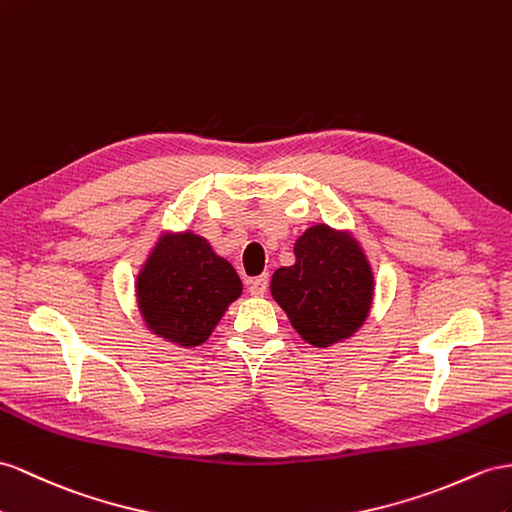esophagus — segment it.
Segmentation results:
<instances>
[{
	"label": "esophagus",
	"instance_id": "esophagus-1",
	"mask_svg": "<svg viewBox=\"0 0 512 512\" xmlns=\"http://www.w3.org/2000/svg\"><path fill=\"white\" fill-rule=\"evenodd\" d=\"M268 290V274H261V277L248 279V292L253 296H264Z\"/></svg>",
	"mask_w": 512,
	"mask_h": 512
}]
</instances>
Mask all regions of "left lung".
<instances>
[{"instance_id":"obj_1","label":"left lung","mask_w":512,"mask_h":512,"mask_svg":"<svg viewBox=\"0 0 512 512\" xmlns=\"http://www.w3.org/2000/svg\"><path fill=\"white\" fill-rule=\"evenodd\" d=\"M296 264L272 274L270 290L294 329L313 346L355 333L368 316L372 270L350 235L311 227L294 246Z\"/></svg>"}]
</instances>
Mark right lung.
I'll return each mask as SVG.
<instances>
[{"label":"right lung","instance_id":"right-lung-1","mask_svg":"<svg viewBox=\"0 0 512 512\" xmlns=\"http://www.w3.org/2000/svg\"><path fill=\"white\" fill-rule=\"evenodd\" d=\"M240 294L238 272L192 233L164 238L138 277V303L149 329L181 346L203 344Z\"/></svg>","mask_w":512,"mask_h":512}]
</instances>
